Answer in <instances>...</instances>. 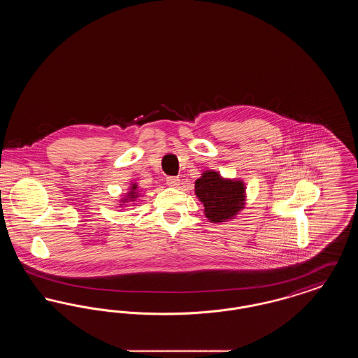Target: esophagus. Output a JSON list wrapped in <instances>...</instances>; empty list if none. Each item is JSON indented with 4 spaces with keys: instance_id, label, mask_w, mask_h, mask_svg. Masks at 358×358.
<instances>
[{
    "instance_id": "esophagus-1",
    "label": "esophagus",
    "mask_w": 358,
    "mask_h": 358,
    "mask_svg": "<svg viewBox=\"0 0 358 358\" xmlns=\"http://www.w3.org/2000/svg\"><path fill=\"white\" fill-rule=\"evenodd\" d=\"M166 182H168V185H169V187H177L180 185V178H178V177H173V176H171V177H168V178H166Z\"/></svg>"
}]
</instances>
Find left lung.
Segmentation results:
<instances>
[{"label":"left lung","mask_w":358,"mask_h":358,"mask_svg":"<svg viewBox=\"0 0 358 358\" xmlns=\"http://www.w3.org/2000/svg\"><path fill=\"white\" fill-rule=\"evenodd\" d=\"M194 192L204 204L205 216L209 222H225L236 216L238 210L244 208V184L236 180H225L217 171H204L196 180Z\"/></svg>","instance_id":"obj_1"}]
</instances>
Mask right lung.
Listing matches in <instances>:
<instances>
[{"instance_id":"right-lung-1","label":"right lung","mask_w":358,"mask_h":358,"mask_svg":"<svg viewBox=\"0 0 358 358\" xmlns=\"http://www.w3.org/2000/svg\"><path fill=\"white\" fill-rule=\"evenodd\" d=\"M138 197V192H136V185L133 184V187H130V192L127 193V197L124 200H129V201H136V199ZM123 200V201H124Z\"/></svg>"}]
</instances>
